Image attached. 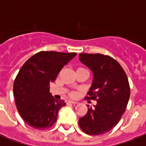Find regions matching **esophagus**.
I'll use <instances>...</instances> for the list:
<instances>
[{"mask_svg": "<svg viewBox=\"0 0 146 146\" xmlns=\"http://www.w3.org/2000/svg\"><path fill=\"white\" fill-rule=\"evenodd\" d=\"M66 103H67V104H76L77 102H74V101H70V100H69V101H67Z\"/></svg>", "mask_w": 146, "mask_h": 146, "instance_id": "esophagus-1", "label": "esophagus"}]
</instances>
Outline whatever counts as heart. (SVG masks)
<instances>
[{"label":"heart","instance_id":"1","mask_svg":"<svg viewBox=\"0 0 146 146\" xmlns=\"http://www.w3.org/2000/svg\"><path fill=\"white\" fill-rule=\"evenodd\" d=\"M72 96H73V95H72Z\"/></svg>","mask_w":146,"mask_h":146}]
</instances>
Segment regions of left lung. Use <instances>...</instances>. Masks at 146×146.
<instances>
[{
    "label": "left lung",
    "mask_w": 146,
    "mask_h": 146,
    "mask_svg": "<svg viewBox=\"0 0 146 146\" xmlns=\"http://www.w3.org/2000/svg\"><path fill=\"white\" fill-rule=\"evenodd\" d=\"M80 60L94 75L86 98L97 101V104L88 107L79 125L85 133L99 136L113 129L122 117L130 96L129 81L120 64L108 55L83 53Z\"/></svg>",
    "instance_id": "obj_1"
}]
</instances>
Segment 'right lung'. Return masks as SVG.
Wrapping results in <instances>:
<instances>
[{"instance_id": "add662e5", "label": "right lung", "mask_w": 146, "mask_h": 146, "mask_svg": "<svg viewBox=\"0 0 146 146\" xmlns=\"http://www.w3.org/2000/svg\"><path fill=\"white\" fill-rule=\"evenodd\" d=\"M76 53L40 51L22 66L13 83L17 108L30 127L46 129L54 124L59 110L66 103L50 93V82Z\"/></svg>"}]
</instances>
